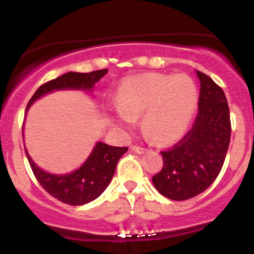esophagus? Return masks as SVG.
Returning <instances> with one entry per match:
<instances>
[{"label": "esophagus", "mask_w": 254, "mask_h": 254, "mask_svg": "<svg viewBox=\"0 0 254 254\" xmlns=\"http://www.w3.org/2000/svg\"><path fill=\"white\" fill-rule=\"evenodd\" d=\"M132 150H134L135 152H137V153H143L146 151V148L145 147H141V146L134 145V146H132Z\"/></svg>", "instance_id": "obj_1"}]
</instances>
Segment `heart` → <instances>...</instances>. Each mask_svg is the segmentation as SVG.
I'll use <instances>...</instances> for the list:
<instances>
[{
  "label": "heart",
  "mask_w": 254,
  "mask_h": 254,
  "mask_svg": "<svg viewBox=\"0 0 254 254\" xmlns=\"http://www.w3.org/2000/svg\"><path fill=\"white\" fill-rule=\"evenodd\" d=\"M117 117L132 127L142 114V127L153 141L168 143L183 136L198 106V91L187 76L145 73L120 83Z\"/></svg>",
  "instance_id": "b5f03b06"
}]
</instances>
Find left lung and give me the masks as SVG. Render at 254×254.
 Masks as SVG:
<instances>
[{
	"label": "left lung",
	"instance_id": "8db88e82",
	"mask_svg": "<svg viewBox=\"0 0 254 254\" xmlns=\"http://www.w3.org/2000/svg\"><path fill=\"white\" fill-rule=\"evenodd\" d=\"M196 75L200 94L195 120L173 147L161 151L162 170L152 177L155 188L172 200L194 198L214 183L231 139L230 109L224 91L205 73L196 71Z\"/></svg>",
	"mask_w": 254,
	"mask_h": 254
}]
</instances>
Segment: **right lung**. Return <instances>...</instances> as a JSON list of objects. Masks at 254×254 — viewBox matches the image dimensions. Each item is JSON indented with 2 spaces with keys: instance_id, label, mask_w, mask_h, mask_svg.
Returning a JSON list of instances; mask_svg holds the SVG:
<instances>
[{
  "instance_id": "right-lung-1",
  "label": "right lung",
  "mask_w": 254,
  "mask_h": 254,
  "mask_svg": "<svg viewBox=\"0 0 254 254\" xmlns=\"http://www.w3.org/2000/svg\"><path fill=\"white\" fill-rule=\"evenodd\" d=\"M107 72H108L107 68L87 73L67 72L45 82L33 94L30 101L28 102L27 108H29L35 99L55 89L92 88L94 83L98 82ZM127 151V147H115L103 142H97L96 147L93 148L86 162L75 172L65 176H56L44 172L33 162L27 150L25 155L40 186L61 203L76 206L89 203L103 193L104 189L111 183L118 161Z\"/></svg>"
}]
</instances>
